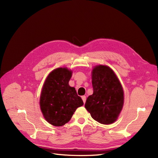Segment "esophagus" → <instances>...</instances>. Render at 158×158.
Wrapping results in <instances>:
<instances>
[{
    "label": "esophagus",
    "instance_id": "esophagus-1",
    "mask_svg": "<svg viewBox=\"0 0 158 158\" xmlns=\"http://www.w3.org/2000/svg\"><path fill=\"white\" fill-rule=\"evenodd\" d=\"M82 100H83V102L85 103V100H86V97H85V95H83V96H82Z\"/></svg>",
    "mask_w": 158,
    "mask_h": 158
}]
</instances>
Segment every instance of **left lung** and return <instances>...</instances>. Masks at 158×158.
Here are the masks:
<instances>
[{"label":"left lung","mask_w":158,"mask_h":158,"mask_svg":"<svg viewBox=\"0 0 158 158\" xmlns=\"http://www.w3.org/2000/svg\"><path fill=\"white\" fill-rule=\"evenodd\" d=\"M92 95H89L85 108L95 121L103 125L115 122L124 105V91L114 72L107 65L99 64L92 70Z\"/></svg>","instance_id":"obj_1"}]
</instances>
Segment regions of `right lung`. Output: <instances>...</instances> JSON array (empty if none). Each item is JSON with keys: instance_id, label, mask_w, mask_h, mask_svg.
<instances>
[{"instance_id": "obj_1", "label": "right lung", "mask_w": 158, "mask_h": 158, "mask_svg": "<svg viewBox=\"0 0 158 158\" xmlns=\"http://www.w3.org/2000/svg\"><path fill=\"white\" fill-rule=\"evenodd\" d=\"M73 70L59 67L47 76L41 89L40 106L43 116L51 125L61 127L67 123L78 107L83 106L76 89L69 85Z\"/></svg>"}]
</instances>
